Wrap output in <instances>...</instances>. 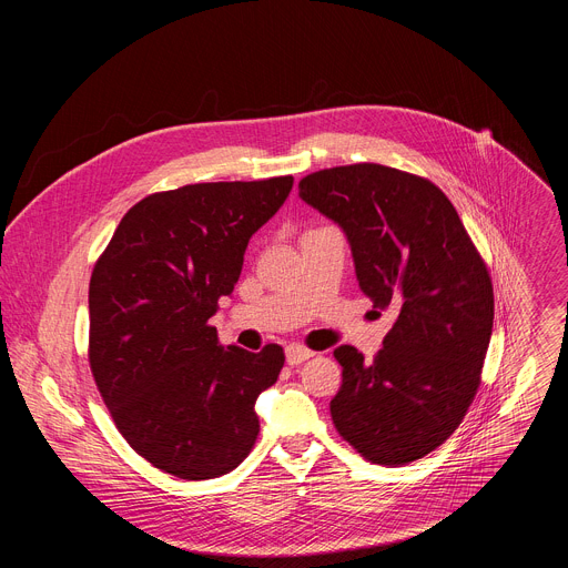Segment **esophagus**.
<instances>
[{
  "label": "esophagus",
  "instance_id": "1",
  "mask_svg": "<svg viewBox=\"0 0 568 568\" xmlns=\"http://www.w3.org/2000/svg\"><path fill=\"white\" fill-rule=\"evenodd\" d=\"M310 357H314V353H312L310 348H305V346H298V344H290V346L285 348V359H287V364H290V366L303 364V362H307Z\"/></svg>",
  "mask_w": 568,
  "mask_h": 568
}]
</instances>
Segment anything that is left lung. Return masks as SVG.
Instances as JSON below:
<instances>
[{"mask_svg":"<svg viewBox=\"0 0 568 568\" xmlns=\"http://www.w3.org/2000/svg\"><path fill=\"white\" fill-rule=\"evenodd\" d=\"M298 195L344 229L359 290L397 314L373 362L335 351L344 382L333 423L371 463L418 460L456 432L480 384L495 318L488 267L425 178L353 164L303 178Z\"/></svg>","mask_w":568,"mask_h":568,"instance_id":"obj_1","label":"left lung"}]
</instances>
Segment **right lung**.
I'll use <instances>...</instances> for the list:
<instances>
[{
  "instance_id": "right-lung-1",
  "label": "right lung",
  "mask_w": 568,
  "mask_h": 568,
  "mask_svg": "<svg viewBox=\"0 0 568 568\" xmlns=\"http://www.w3.org/2000/svg\"><path fill=\"white\" fill-rule=\"evenodd\" d=\"M292 184L285 175L152 193L123 215L94 265L90 368L121 436L161 471L222 476L258 438L254 404L285 353L222 348L209 318Z\"/></svg>"
}]
</instances>
